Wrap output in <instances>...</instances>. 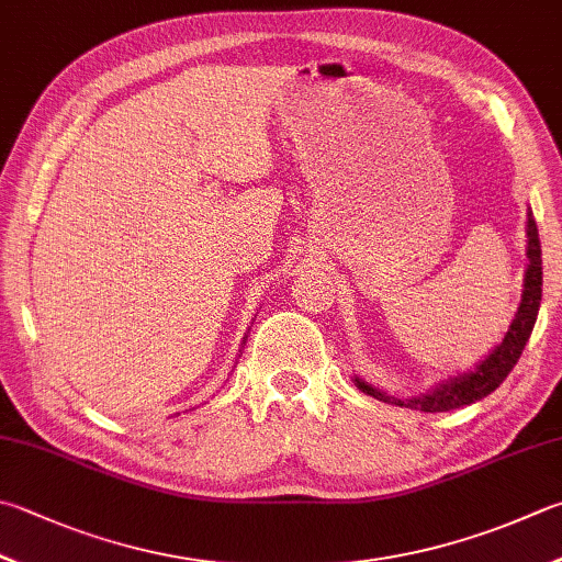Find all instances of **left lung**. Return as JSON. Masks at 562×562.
Instances as JSON below:
<instances>
[{
    "label": "left lung",
    "instance_id": "left-lung-1",
    "mask_svg": "<svg viewBox=\"0 0 562 562\" xmlns=\"http://www.w3.org/2000/svg\"><path fill=\"white\" fill-rule=\"evenodd\" d=\"M528 269H526V279H524V295H521V305H518V313L514 317V323L506 333L504 342L494 349V352L484 359V362L474 369L472 374L464 376H454L448 384L438 386L436 391H430L428 396H418V398H389L381 394V391L372 389L364 381H357V386L364 391V394L381 398V401H396L398 406H408V408H420L428 413H440V411H454L462 406H470L474 401H480L484 396H490L492 391L502 384V381L509 376L514 364L521 357L524 347L528 342V337L533 333L538 308H541V293H543V261H541V239H538V227L533 213H528Z\"/></svg>",
    "mask_w": 562,
    "mask_h": 562
}]
</instances>
